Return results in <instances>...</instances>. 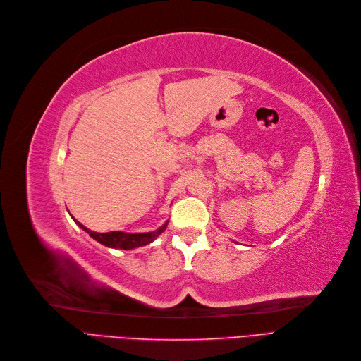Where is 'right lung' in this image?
<instances>
[{
  "mask_svg": "<svg viewBox=\"0 0 361 361\" xmlns=\"http://www.w3.org/2000/svg\"><path fill=\"white\" fill-rule=\"evenodd\" d=\"M73 219V216H72ZM76 225L83 229L87 233H90V236L92 239H95L97 243L106 245L109 248H118V250H133L138 247H144L151 244L154 239H157L167 228L169 220L164 223L163 226H160L159 229L152 231V232H144V233H128V232H122V231H113V232H106V233H99V232H94L91 229H88L87 226H83L80 221H78L76 219H73Z\"/></svg>",
  "mask_w": 361,
  "mask_h": 361,
  "instance_id": "add662e5",
  "label": "right lung"
}]
</instances>
